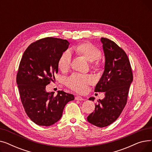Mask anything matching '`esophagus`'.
Listing matches in <instances>:
<instances>
[{"label": "esophagus", "instance_id": "1", "mask_svg": "<svg viewBox=\"0 0 152 152\" xmlns=\"http://www.w3.org/2000/svg\"><path fill=\"white\" fill-rule=\"evenodd\" d=\"M75 99L76 100H83L84 99H83V98L82 97H80V96H76V97H75Z\"/></svg>", "mask_w": 152, "mask_h": 152}]
</instances>
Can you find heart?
Listing matches in <instances>:
<instances>
[{"instance_id": "obj_1", "label": "heart", "mask_w": 152, "mask_h": 152, "mask_svg": "<svg viewBox=\"0 0 152 152\" xmlns=\"http://www.w3.org/2000/svg\"><path fill=\"white\" fill-rule=\"evenodd\" d=\"M77 53L81 55L92 64L94 68L100 65L99 59L101 57V51L98 47L91 43H83L73 48ZM71 55L69 50L63 52L58 60V66L62 71H66L70 67ZM94 82L93 77L89 75L74 73L66 80V86L71 89L77 92H84L87 86Z\"/></svg>"}]
</instances>
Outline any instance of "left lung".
Listing matches in <instances>:
<instances>
[{"label":"left lung","mask_w":152,"mask_h":152,"mask_svg":"<svg viewBox=\"0 0 152 152\" xmlns=\"http://www.w3.org/2000/svg\"><path fill=\"white\" fill-rule=\"evenodd\" d=\"M105 63V70L95 92H105V98L97 100L95 110L87 118L91 124L103 127L112 124L121 115L133 81L131 64L125 52L115 42L102 37ZM95 99L89 98L90 100Z\"/></svg>","instance_id":"left-lung-1"}]
</instances>
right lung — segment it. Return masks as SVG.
<instances>
[{"label": "right lung", "mask_w": 152, "mask_h": 152, "mask_svg": "<svg viewBox=\"0 0 152 152\" xmlns=\"http://www.w3.org/2000/svg\"><path fill=\"white\" fill-rule=\"evenodd\" d=\"M66 40L45 37L32 43L24 52L17 75V83L23 106L32 121L49 126L60 120L64 108L73 100V94L58 91L47 92V85L58 71V60L67 50Z\"/></svg>", "instance_id": "right-lung-1"}]
</instances>
